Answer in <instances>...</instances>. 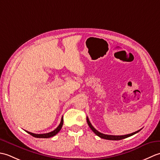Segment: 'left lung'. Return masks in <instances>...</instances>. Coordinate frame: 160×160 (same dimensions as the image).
Segmentation results:
<instances>
[{"label":"left lung","instance_id":"left-lung-1","mask_svg":"<svg viewBox=\"0 0 160 160\" xmlns=\"http://www.w3.org/2000/svg\"><path fill=\"white\" fill-rule=\"evenodd\" d=\"M87 124L89 126L90 128L94 132L95 134L97 135L98 136H99L100 138H103V139H105V140H122V139H124V138H128L130 136H132V135H133L134 134L137 133V132H138L140 131H141V129H140V130H138L137 131H135L134 132H132V133L131 134H127V135H105V134H103L102 133V132L98 131L96 128H95L92 124H91V122L89 120V118H88V117L87 118Z\"/></svg>","mask_w":160,"mask_h":160}]
</instances>
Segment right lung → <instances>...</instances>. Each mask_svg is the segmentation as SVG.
<instances>
[{
	"label": "right lung",
	"mask_w": 160,
	"mask_h": 160,
	"mask_svg": "<svg viewBox=\"0 0 160 160\" xmlns=\"http://www.w3.org/2000/svg\"><path fill=\"white\" fill-rule=\"evenodd\" d=\"M62 124H63V117H62V119H61V122H60V123L58 127L55 129V130L52 131V132H47V133H44V134H35V133H33V132H29L27 131H25L27 132H28L29 134L32 135L33 137L38 138H49L54 136V135H56L58 132L61 130V128H62Z\"/></svg>",
	"instance_id": "obj_1"
}]
</instances>
